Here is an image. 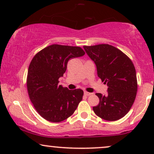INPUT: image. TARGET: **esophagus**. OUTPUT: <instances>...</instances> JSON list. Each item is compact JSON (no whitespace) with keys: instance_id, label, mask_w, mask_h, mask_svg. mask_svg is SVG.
I'll use <instances>...</instances> for the list:
<instances>
[{"instance_id":"obj_1","label":"esophagus","mask_w":154,"mask_h":154,"mask_svg":"<svg viewBox=\"0 0 154 154\" xmlns=\"http://www.w3.org/2000/svg\"><path fill=\"white\" fill-rule=\"evenodd\" d=\"M84 95H85V96H89V95H92V93H88V92H85L84 93Z\"/></svg>"}]
</instances>
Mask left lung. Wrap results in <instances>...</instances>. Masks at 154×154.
Here are the masks:
<instances>
[{"label":"left lung","mask_w":154,"mask_h":154,"mask_svg":"<svg viewBox=\"0 0 154 154\" xmlns=\"http://www.w3.org/2000/svg\"><path fill=\"white\" fill-rule=\"evenodd\" d=\"M97 67L98 76L107 83L108 94L96 93L99 103L93 109L106 121H116L125 116L135 101L137 91L135 68L122 51L109 44L83 46Z\"/></svg>","instance_id":"1"}]
</instances>
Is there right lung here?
I'll return each mask as SVG.
<instances>
[{"instance_id": "1", "label": "right lung", "mask_w": 154, "mask_h": 154, "mask_svg": "<svg viewBox=\"0 0 154 154\" xmlns=\"http://www.w3.org/2000/svg\"><path fill=\"white\" fill-rule=\"evenodd\" d=\"M85 51L78 46L54 44L39 51L28 69L26 87L29 99L42 117L60 122L73 114L82 99L83 91L59 85L70 59L80 57Z\"/></svg>"}]
</instances>
